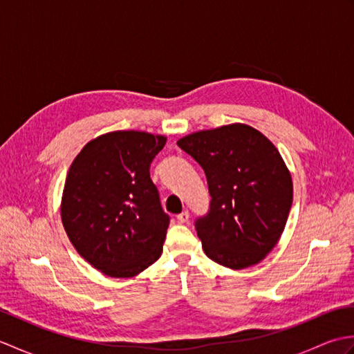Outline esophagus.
I'll return each mask as SVG.
<instances>
[{"label": "esophagus", "instance_id": "1", "mask_svg": "<svg viewBox=\"0 0 354 354\" xmlns=\"http://www.w3.org/2000/svg\"><path fill=\"white\" fill-rule=\"evenodd\" d=\"M189 219H190V213L189 212H183L181 214H178V221L181 222V223L189 222Z\"/></svg>", "mask_w": 354, "mask_h": 354}]
</instances>
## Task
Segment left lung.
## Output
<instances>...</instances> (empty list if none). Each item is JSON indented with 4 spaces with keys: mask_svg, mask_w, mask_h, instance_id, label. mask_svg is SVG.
<instances>
[{
    "mask_svg": "<svg viewBox=\"0 0 354 354\" xmlns=\"http://www.w3.org/2000/svg\"><path fill=\"white\" fill-rule=\"evenodd\" d=\"M178 146L207 176L209 209L194 222L207 257L231 269L257 265L280 240L292 207L280 152L242 123L190 133Z\"/></svg>",
    "mask_w": 354,
    "mask_h": 354,
    "instance_id": "obj_1",
    "label": "left lung"
}]
</instances>
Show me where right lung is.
<instances>
[{
  "mask_svg": "<svg viewBox=\"0 0 354 354\" xmlns=\"http://www.w3.org/2000/svg\"><path fill=\"white\" fill-rule=\"evenodd\" d=\"M165 140L115 131L91 140L74 158L62 223L76 251L104 275L133 277L160 259L170 217L149 169Z\"/></svg>",
  "mask_w": 354,
  "mask_h": 354,
  "instance_id": "add662e5",
  "label": "right lung"
}]
</instances>
